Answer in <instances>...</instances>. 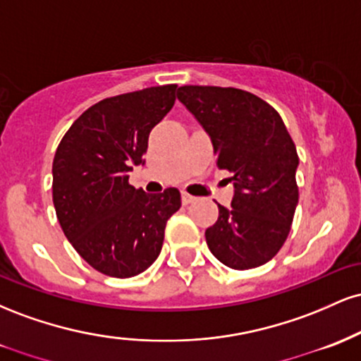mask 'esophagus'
I'll list each match as a JSON object with an SVG mask.
<instances>
[{
    "label": "esophagus",
    "mask_w": 361,
    "mask_h": 361,
    "mask_svg": "<svg viewBox=\"0 0 361 361\" xmlns=\"http://www.w3.org/2000/svg\"><path fill=\"white\" fill-rule=\"evenodd\" d=\"M195 200V197H192V195L190 193H186V192H183L181 193V202H183L185 205H188V204H192V202Z\"/></svg>",
    "instance_id": "34e87169"
}]
</instances>
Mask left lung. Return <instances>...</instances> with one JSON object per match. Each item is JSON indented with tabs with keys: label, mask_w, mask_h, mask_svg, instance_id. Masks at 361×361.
<instances>
[{
	"label": "left lung",
	"mask_w": 361,
	"mask_h": 361,
	"mask_svg": "<svg viewBox=\"0 0 361 361\" xmlns=\"http://www.w3.org/2000/svg\"><path fill=\"white\" fill-rule=\"evenodd\" d=\"M178 100L212 140L217 166L231 173V209L205 231L212 255L233 270L268 263L287 241L299 186L295 144L279 111L250 91L181 86Z\"/></svg>",
	"instance_id": "1"
}]
</instances>
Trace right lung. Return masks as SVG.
<instances>
[{
  "mask_svg": "<svg viewBox=\"0 0 361 361\" xmlns=\"http://www.w3.org/2000/svg\"><path fill=\"white\" fill-rule=\"evenodd\" d=\"M175 93L176 85H164L105 98L74 120L57 146V221L81 258L103 275L128 279L147 270L163 247L168 219L181 207L176 188L147 195L128 185Z\"/></svg>",
  "mask_w": 361,
  "mask_h": 361,
  "instance_id": "1",
  "label": "right lung"
}]
</instances>
